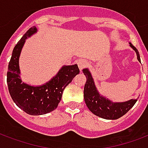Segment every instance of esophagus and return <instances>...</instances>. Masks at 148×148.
I'll use <instances>...</instances> for the list:
<instances>
[{
  "mask_svg": "<svg viewBox=\"0 0 148 148\" xmlns=\"http://www.w3.org/2000/svg\"><path fill=\"white\" fill-rule=\"evenodd\" d=\"M77 65H78V67H79L80 71H82L83 69L85 68V67H86V66L88 65V63L87 60H81L77 62Z\"/></svg>",
  "mask_w": 148,
  "mask_h": 148,
  "instance_id": "1",
  "label": "esophagus"
}]
</instances>
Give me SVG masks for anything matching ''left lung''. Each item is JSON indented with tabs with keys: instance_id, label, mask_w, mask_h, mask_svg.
<instances>
[{
	"instance_id": "8db88e82",
	"label": "left lung",
	"mask_w": 148,
	"mask_h": 148,
	"mask_svg": "<svg viewBox=\"0 0 148 148\" xmlns=\"http://www.w3.org/2000/svg\"><path fill=\"white\" fill-rule=\"evenodd\" d=\"M130 45L135 51L137 60L140 62L138 50L130 42ZM82 71L86 77V83L84 88V99L86 106L95 115L108 120H115L125 114L137 101L136 99H132L125 102L115 103L110 101L109 99H106L97 91L93 78L88 69H83Z\"/></svg>"
}]
</instances>
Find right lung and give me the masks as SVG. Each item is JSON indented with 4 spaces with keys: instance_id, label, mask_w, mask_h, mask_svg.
I'll list each match as a JSON object with an SVG mask.
<instances>
[{
    "instance_id": "1",
    "label": "right lung",
    "mask_w": 148,
    "mask_h": 148,
    "mask_svg": "<svg viewBox=\"0 0 148 148\" xmlns=\"http://www.w3.org/2000/svg\"><path fill=\"white\" fill-rule=\"evenodd\" d=\"M37 32L29 28L13 49L7 73V83L12 99L18 108L30 115H41L51 112L58 107L64 88L72 82L79 69L77 64L63 66L49 82L32 86L22 82L18 59L26 39Z\"/></svg>"
}]
</instances>
